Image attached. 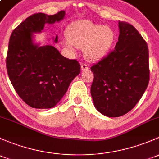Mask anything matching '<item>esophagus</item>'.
I'll list each match as a JSON object with an SVG mask.
<instances>
[{
    "label": "esophagus",
    "mask_w": 159,
    "mask_h": 159,
    "mask_svg": "<svg viewBox=\"0 0 159 159\" xmlns=\"http://www.w3.org/2000/svg\"><path fill=\"white\" fill-rule=\"evenodd\" d=\"M81 70H82V71H86V70H88V68H89V67H88V65L85 64V63H81Z\"/></svg>",
    "instance_id": "34e87169"
}]
</instances>
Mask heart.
Wrapping results in <instances>:
<instances>
[{"instance_id": "obj_1", "label": "heart", "mask_w": 159, "mask_h": 159, "mask_svg": "<svg viewBox=\"0 0 159 159\" xmlns=\"http://www.w3.org/2000/svg\"><path fill=\"white\" fill-rule=\"evenodd\" d=\"M65 46L74 52L75 48H83L85 58L91 61L101 59L109 53L116 39L111 27L96 24L88 20L71 23L66 30Z\"/></svg>"}]
</instances>
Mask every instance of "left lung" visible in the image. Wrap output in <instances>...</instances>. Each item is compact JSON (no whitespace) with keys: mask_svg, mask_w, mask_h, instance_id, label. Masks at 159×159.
<instances>
[{"mask_svg":"<svg viewBox=\"0 0 159 159\" xmlns=\"http://www.w3.org/2000/svg\"><path fill=\"white\" fill-rule=\"evenodd\" d=\"M114 49L91 68V88L95 108L108 117L126 114L146 91L149 81L147 43L129 23L119 22Z\"/></svg>","mask_w":159,"mask_h":159,"instance_id":"obj_1","label":"left lung"}]
</instances>
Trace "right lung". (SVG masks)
<instances>
[{"label":"right lung","instance_id":"right-lung-1","mask_svg":"<svg viewBox=\"0 0 159 159\" xmlns=\"http://www.w3.org/2000/svg\"><path fill=\"white\" fill-rule=\"evenodd\" d=\"M65 11L54 15L35 13L13 30L9 40L6 66L13 88L26 104L33 108H52L68 91L81 72L75 59H68L54 46H40L33 33H41L45 24L62 20ZM58 42V36L53 38Z\"/></svg>","mask_w":159,"mask_h":159}]
</instances>
